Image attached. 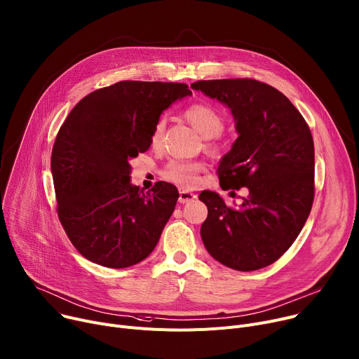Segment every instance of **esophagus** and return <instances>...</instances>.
<instances>
[{
	"label": "esophagus",
	"instance_id": "esophagus-1",
	"mask_svg": "<svg viewBox=\"0 0 359 359\" xmlns=\"http://www.w3.org/2000/svg\"><path fill=\"white\" fill-rule=\"evenodd\" d=\"M197 198V196L194 194V192H189V191H180V197H178V201L181 204H187V203H191L194 201Z\"/></svg>",
	"mask_w": 359,
	"mask_h": 359
}]
</instances>
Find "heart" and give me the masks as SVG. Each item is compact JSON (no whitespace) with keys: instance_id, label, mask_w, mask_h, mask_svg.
Here are the masks:
<instances>
[{"instance_id":"1","label":"heart","mask_w":359,"mask_h":359,"mask_svg":"<svg viewBox=\"0 0 359 359\" xmlns=\"http://www.w3.org/2000/svg\"><path fill=\"white\" fill-rule=\"evenodd\" d=\"M185 121L194 128L205 140L217 137L226 126V118L211 104L194 103L184 110ZM165 129V121L159 119L151 132L152 145H158L162 140ZM208 147L215 149L217 145L210 142ZM205 163L201 161H172L162 171V177L182 188H191L198 182V174L203 172Z\"/></svg>"}]
</instances>
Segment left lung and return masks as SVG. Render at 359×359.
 <instances>
[{"label":"left lung","mask_w":359,"mask_h":359,"mask_svg":"<svg viewBox=\"0 0 359 359\" xmlns=\"http://www.w3.org/2000/svg\"><path fill=\"white\" fill-rule=\"evenodd\" d=\"M191 88L224 103L236 121L238 137L218 165L219 187L249 189L237 208L217 192H201L208 208L203 243L230 269H263L283 256L309 217L315 197L311 129L282 92L259 80H200Z\"/></svg>","instance_id":"1"}]
</instances>
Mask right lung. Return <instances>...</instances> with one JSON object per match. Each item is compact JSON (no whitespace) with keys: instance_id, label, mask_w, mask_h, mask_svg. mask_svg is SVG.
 <instances>
[{"instance_id":"1","label":"right lung","mask_w":359,"mask_h":359,"mask_svg":"<svg viewBox=\"0 0 359 359\" xmlns=\"http://www.w3.org/2000/svg\"><path fill=\"white\" fill-rule=\"evenodd\" d=\"M184 83L123 80L81 99L51 152L60 223L88 260L123 269L147 259L174 212L178 189L159 181L148 192L130 184V163L151 147V132Z\"/></svg>"}]
</instances>
